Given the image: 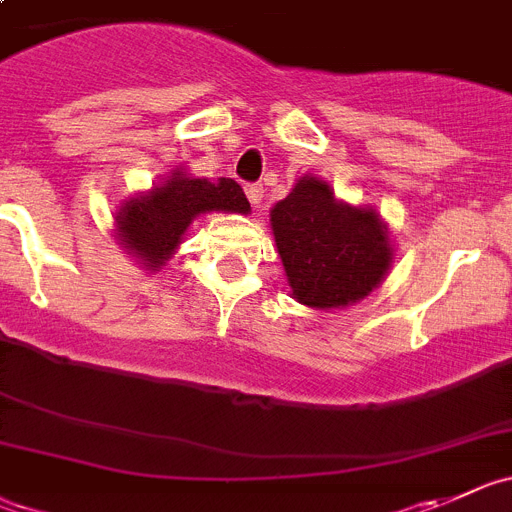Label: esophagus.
<instances>
[{"instance_id": "obj_1", "label": "esophagus", "mask_w": 512, "mask_h": 512, "mask_svg": "<svg viewBox=\"0 0 512 512\" xmlns=\"http://www.w3.org/2000/svg\"><path fill=\"white\" fill-rule=\"evenodd\" d=\"M245 194H247V199H250L252 207H260L262 197H265V189H262V184H250L245 189Z\"/></svg>"}]
</instances>
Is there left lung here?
<instances>
[{
	"instance_id": "obj_1",
	"label": "left lung",
	"mask_w": 512,
	"mask_h": 512,
	"mask_svg": "<svg viewBox=\"0 0 512 512\" xmlns=\"http://www.w3.org/2000/svg\"><path fill=\"white\" fill-rule=\"evenodd\" d=\"M270 229L290 293L313 310L369 298L394 262L389 224L374 207L348 204L318 176H300L270 209Z\"/></svg>"
}]
</instances>
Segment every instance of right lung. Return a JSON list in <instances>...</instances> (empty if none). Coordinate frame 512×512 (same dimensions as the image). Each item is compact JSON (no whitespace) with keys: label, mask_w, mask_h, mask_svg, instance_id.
I'll list each match as a JSON object with an SVG mask.
<instances>
[{"label":"right lung","mask_w":512,"mask_h":512,"mask_svg":"<svg viewBox=\"0 0 512 512\" xmlns=\"http://www.w3.org/2000/svg\"><path fill=\"white\" fill-rule=\"evenodd\" d=\"M209 212L250 214V202L234 179L209 181L176 169L148 191L123 199L113 214V234L143 270L156 272L176 255L189 224Z\"/></svg>","instance_id":"right-lung-1"}]
</instances>
